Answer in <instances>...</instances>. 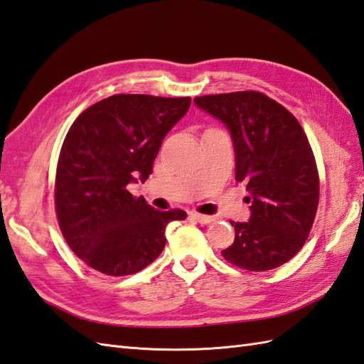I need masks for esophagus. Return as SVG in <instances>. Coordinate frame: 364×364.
<instances>
[{
	"instance_id": "1",
	"label": "esophagus",
	"mask_w": 364,
	"mask_h": 364,
	"mask_svg": "<svg viewBox=\"0 0 364 364\" xmlns=\"http://www.w3.org/2000/svg\"><path fill=\"white\" fill-rule=\"evenodd\" d=\"M189 217L193 220V221H197V223H200V225H209V223H212L213 220V217H209V215H201V213H197V212H191L189 213Z\"/></svg>"
}]
</instances>
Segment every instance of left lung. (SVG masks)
I'll return each instance as SVG.
<instances>
[{
	"mask_svg": "<svg viewBox=\"0 0 364 364\" xmlns=\"http://www.w3.org/2000/svg\"><path fill=\"white\" fill-rule=\"evenodd\" d=\"M193 102L228 127L235 180L246 184L252 204L249 221H230L235 240L223 257L250 272L287 263L309 237L318 208V171L304 130L262 92L204 95Z\"/></svg>",
	"mask_w": 364,
	"mask_h": 364,
	"instance_id": "1",
	"label": "left lung"
}]
</instances>
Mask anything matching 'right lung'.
I'll return each mask as SVG.
<instances>
[{
	"label": "right lung",
	"instance_id": "1",
	"mask_svg": "<svg viewBox=\"0 0 364 364\" xmlns=\"http://www.w3.org/2000/svg\"><path fill=\"white\" fill-rule=\"evenodd\" d=\"M191 98L112 95L86 109L64 138L55 178V208L70 249L87 266L132 275L163 252L166 226L181 209L156 210L130 193L144 183L167 132Z\"/></svg>",
	"mask_w": 364,
	"mask_h": 364
}]
</instances>
